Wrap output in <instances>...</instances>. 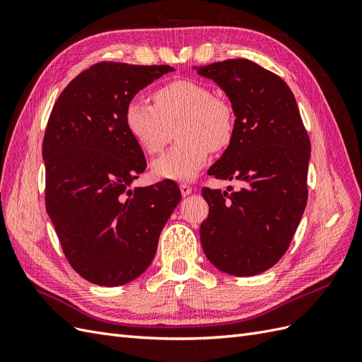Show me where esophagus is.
<instances>
[{"mask_svg":"<svg viewBox=\"0 0 362 362\" xmlns=\"http://www.w3.org/2000/svg\"><path fill=\"white\" fill-rule=\"evenodd\" d=\"M180 190H181V194H182V196H189V194H192V192H193V189L190 187L189 184H181V185H180Z\"/></svg>","mask_w":362,"mask_h":362,"instance_id":"1","label":"esophagus"}]
</instances>
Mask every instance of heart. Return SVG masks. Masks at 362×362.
I'll return each mask as SVG.
<instances>
[{
	"instance_id": "heart-1",
	"label": "heart",
	"mask_w": 362,
	"mask_h": 362,
	"mask_svg": "<svg viewBox=\"0 0 362 362\" xmlns=\"http://www.w3.org/2000/svg\"><path fill=\"white\" fill-rule=\"evenodd\" d=\"M154 105L131 100L125 108L129 136L146 154L164 149L178 128L175 145L152 163L158 180L190 181L210 158V151L226 149L235 134V113L223 98L214 96L210 86L194 80H177L152 93Z\"/></svg>"
}]
</instances>
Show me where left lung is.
I'll list each match as a JSON object with an SVG mask.
<instances>
[{"instance_id":"8db88e82","label":"left lung","mask_w":362,"mask_h":362,"mask_svg":"<svg viewBox=\"0 0 362 362\" xmlns=\"http://www.w3.org/2000/svg\"><path fill=\"white\" fill-rule=\"evenodd\" d=\"M226 93L235 134L208 170L235 190L202 189L210 206L199 235L205 257L228 275L254 276L286 254L308 199L311 144L287 83L246 59L194 66Z\"/></svg>"}]
</instances>
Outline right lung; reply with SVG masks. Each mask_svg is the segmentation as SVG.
Masks as SVG:
<instances>
[{
    "mask_svg": "<svg viewBox=\"0 0 362 362\" xmlns=\"http://www.w3.org/2000/svg\"><path fill=\"white\" fill-rule=\"evenodd\" d=\"M172 71L169 64L96 63L52 107L42 146L47 213L72 269L96 286L140 276L181 201L169 180L129 189L146 160L124 120L139 90Z\"/></svg>",
    "mask_w": 362,
    "mask_h": 362,
    "instance_id": "right-lung-1",
    "label": "right lung"
}]
</instances>
